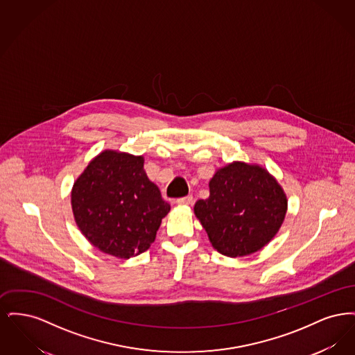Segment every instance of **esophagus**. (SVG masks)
Here are the masks:
<instances>
[{
  "label": "esophagus",
  "instance_id": "34e87169",
  "mask_svg": "<svg viewBox=\"0 0 355 355\" xmlns=\"http://www.w3.org/2000/svg\"><path fill=\"white\" fill-rule=\"evenodd\" d=\"M193 202H194L193 196H186V197H182V198H178V200H177L178 205H186V206L193 205Z\"/></svg>",
  "mask_w": 355,
  "mask_h": 355
}]
</instances>
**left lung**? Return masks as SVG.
<instances>
[{"mask_svg":"<svg viewBox=\"0 0 355 355\" xmlns=\"http://www.w3.org/2000/svg\"><path fill=\"white\" fill-rule=\"evenodd\" d=\"M210 196L194 213L214 249L227 257L261 250L284 222L287 200L282 187L257 165L233 162L210 180Z\"/></svg>","mask_w":355,"mask_h":355,"instance_id":"1","label":"left lung"}]
</instances>
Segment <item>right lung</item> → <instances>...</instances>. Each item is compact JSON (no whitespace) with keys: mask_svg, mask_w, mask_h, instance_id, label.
Returning <instances> with one entry per match:
<instances>
[{"mask_svg":"<svg viewBox=\"0 0 355 355\" xmlns=\"http://www.w3.org/2000/svg\"><path fill=\"white\" fill-rule=\"evenodd\" d=\"M71 207L93 246L125 259L150 248L170 210L148 178L144 158L113 150L97 155L76 181Z\"/></svg>","mask_w":355,"mask_h":355,"instance_id":"right-lung-1","label":"right lung"}]
</instances>
